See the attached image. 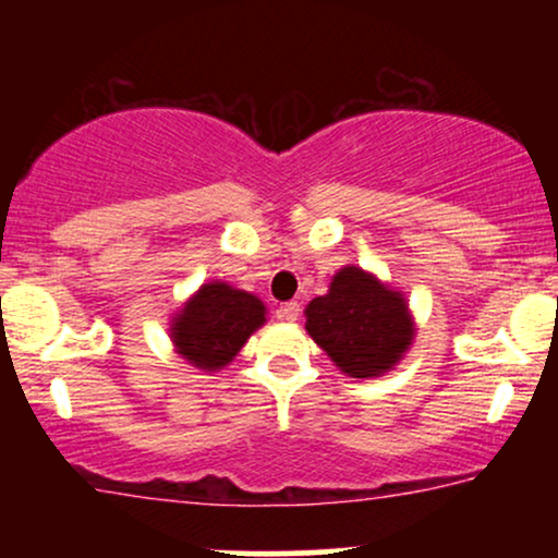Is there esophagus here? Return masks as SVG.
Listing matches in <instances>:
<instances>
[{"mask_svg": "<svg viewBox=\"0 0 558 558\" xmlns=\"http://www.w3.org/2000/svg\"><path fill=\"white\" fill-rule=\"evenodd\" d=\"M299 315H301V304H299V301H288V304H283L278 310V317L283 319V323H296Z\"/></svg>", "mask_w": 558, "mask_h": 558, "instance_id": "esophagus-1", "label": "esophagus"}]
</instances>
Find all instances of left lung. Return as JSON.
<instances>
[{"label":"left lung","instance_id":"1","mask_svg":"<svg viewBox=\"0 0 558 558\" xmlns=\"http://www.w3.org/2000/svg\"><path fill=\"white\" fill-rule=\"evenodd\" d=\"M306 332L343 375L373 380L403 360L417 336L409 301L360 265L330 278L328 293L304 310Z\"/></svg>","mask_w":558,"mask_h":558}]
</instances>
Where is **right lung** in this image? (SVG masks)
<instances>
[{
  "label": "right lung",
  "instance_id": "right-lung-1",
  "mask_svg": "<svg viewBox=\"0 0 558 558\" xmlns=\"http://www.w3.org/2000/svg\"><path fill=\"white\" fill-rule=\"evenodd\" d=\"M265 323V301L226 280H209L170 317V341L181 360L213 375L228 367Z\"/></svg>",
  "mask_w": 558,
  "mask_h": 558
}]
</instances>
